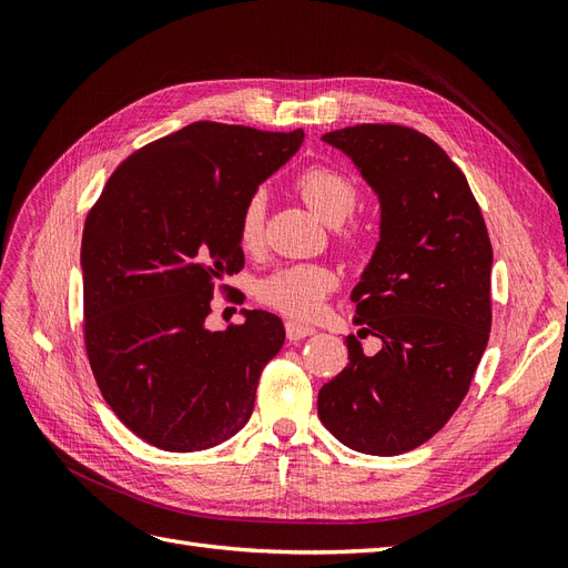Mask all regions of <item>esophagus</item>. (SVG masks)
I'll list each match as a JSON object with an SVG mask.
<instances>
[{"label":"esophagus","instance_id":"1","mask_svg":"<svg viewBox=\"0 0 568 568\" xmlns=\"http://www.w3.org/2000/svg\"><path fill=\"white\" fill-rule=\"evenodd\" d=\"M315 334V326L313 324H303L298 320H286V336L288 341H298L305 336H313Z\"/></svg>","mask_w":568,"mask_h":568}]
</instances>
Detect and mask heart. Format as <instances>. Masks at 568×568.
<instances>
[{
	"label": "heart",
	"instance_id": "1",
	"mask_svg": "<svg viewBox=\"0 0 568 568\" xmlns=\"http://www.w3.org/2000/svg\"><path fill=\"white\" fill-rule=\"evenodd\" d=\"M296 192L326 225H343L357 209V189L348 175L336 168L315 165L307 168L296 180ZM265 194L255 192L239 217V244L244 251H257L265 239ZM336 286V274L332 267L317 263L288 265L267 274L257 282L255 294L272 311L288 317L307 320L322 311L324 298Z\"/></svg>",
	"mask_w": 568,
	"mask_h": 568
}]
</instances>
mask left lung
Here are the masks:
<instances>
[{
  "label": "left lung",
  "mask_w": 568,
  "mask_h": 568,
  "mask_svg": "<svg viewBox=\"0 0 568 568\" xmlns=\"http://www.w3.org/2000/svg\"><path fill=\"white\" fill-rule=\"evenodd\" d=\"M379 201V242L353 288L348 365L317 395L320 422L351 450L390 457L445 426L488 346L493 246L467 178L436 142L400 125L322 134Z\"/></svg>",
  "instance_id": "left-lung-1"
}]
</instances>
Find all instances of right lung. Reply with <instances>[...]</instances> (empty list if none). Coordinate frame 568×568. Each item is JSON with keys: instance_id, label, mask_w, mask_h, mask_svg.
Listing matches in <instances>:
<instances>
[{"instance_id": "add662e5", "label": "right lung", "mask_w": 568, "mask_h": 568, "mask_svg": "<svg viewBox=\"0 0 568 568\" xmlns=\"http://www.w3.org/2000/svg\"><path fill=\"white\" fill-rule=\"evenodd\" d=\"M303 130L199 120L120 165L84 222V343L104 400L168 453L209 450L251 419L263 367L284 346L265 311L215 332V284L244 267L239 217L294 156Z\"/></svg>"}]
</instances>
